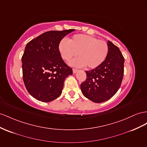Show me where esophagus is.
Segmentation results:
<instances>
[{
  "label": "esophagus",
  "instance_id": "1",
  "mask_svg": "<svg viewBox=\"0 0 147 147\" xmlns=\"http://www.w3.org/2000/svg\"><path fill=\"white\" fill-rule=\"evenodd\" d=\"M72 70H73V73H74V74H75V73H76V72H77V71H78V69L74 68V69H72Z\"/></svg>",
  "mask_w": 147,
  "mask_h": 147
}]
</instances>
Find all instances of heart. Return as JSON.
Here are the masks:
<instances>
[{"mask_svg":"<svg viewBox=\"0 0 147 147\" xmlns=\"http://www.w3.org/2000/svg\"><path fill=\"white\" fill-rule=\"evenodd\" d=\"M59 50L62 58L69 61L78 55L71 64L87 69H95L100 66L108 56V43L92 36L75 34L69 41L62 39L59 42Z\"/></svg>","mask_w":147,"mask_h":147,"instance_id":"1","label":"heart"}]
</instances>
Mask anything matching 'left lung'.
I'll list each match as a JSON object with an SVG mask.
<instances>
[{"instance_id": "8db88e82", "label": "left lung", "mask_w": 147, "mask_h": 147, "mask_svg": "<svg viewBox=\"0 0 147 147\" xmlns=\"http://www.w3.org/2000/svg\"><path fill=\"white\" fill-rule=\"evenodd\" d=\"M108 45L105 61L96 68L86 71V79L80 85L83 95L97 103L109 100L116 93L124 75V58L121 51L109 41Z\"/></svg>"}]
</instances>
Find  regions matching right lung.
<instances>
[{"instance_id": "add662e5", "label": "right lung", "mask_w": 147, "mask_h": 147, "mask_svg": "<svg viewBox=\"0 0 147 147\" xmlns=\"http://www.w3.org/2000/svg\"><path fill=\"white\" fill-rule=\"evenodd\" d=\"M75 30L47 31L26 45L22 57L23 79L28 93L36 100L50 102L62 93L72 68L62 59L59 42Z\"/></svg>"}]
</instances>
